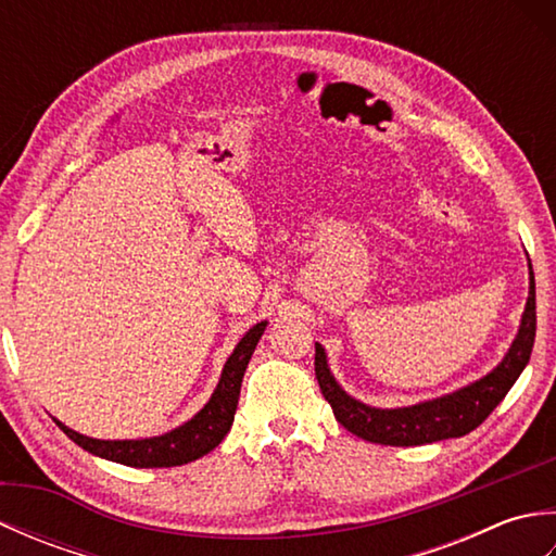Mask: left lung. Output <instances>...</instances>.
Segmentation results:
<instances>
[{
  "label": "left lung",
  "mask_w": 556,
  "mask_h": 556,
  "mask_svg": "<svg viewBox=\"0 0 556 556\" xmlns=\"http://www.w3.org/2000/svg\"><path fill=\"white\" fill-rule=\"evenodd\" d=\"M535 275L533 267H530V296L526 303L521 329H518L504 361L482 380L458 389L454 394L425 401V404L408 408H370L351 399L334 382L332 372L327 368L325 349L320 344H315V377L323 396L334 410V418L349 432L358 434L361 440L389 446H418L440 442L476 430L497 408L500 401L514 387L518 375L523 372L526 363L530 361L535 344Z\"/></svg>",
  "instance_id": "1"
}]
</instances>
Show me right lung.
Wrapping results in <instances>:
<instances>
[{"label": "right lung", "instance_id": "right-lung-1", "mask_svg": "<svg viewBox=\"0 0 556 556\" xmlns=\"http://www.w3.org/2000/svg\"><path fill=\"white\" fill-rule=\"evenodd\" d=\"M265 332V323H257L253 329H248L245 337L233 349L227 365L222 370V380L215 389V394L205 404V408L193 416L181 428H176L162 437H150V440H124V442H108V440H92V437L78 434L68 430L66 425L54 420L59 430H64L68 440H74L86 452L102 456L116 464L134 466V468H172L188 464L212 452L227 432L231 430L233 413L239 406L241 382L243 372L248 368L253 351L257 346L260 337Z\"/></svg>", "mask_w": 556, "mask_h": 556}]
</instances>
